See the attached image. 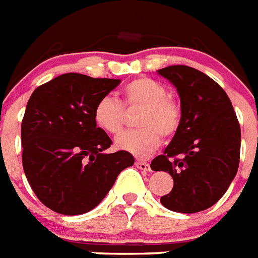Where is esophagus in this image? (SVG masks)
Wrapping results in <instances>:
<instances>
[{"instance_id": "1", "label": "esophagus", "mask_w": 258, "mask_h": 258, "mask_svg": "<svg viewBox=\"0 0 258 258\" xmlns=\"http://www.w3.org/2000/svg\"><path fill=\"white\" fill-rule=\"evenodd\" d=\"M136 166L141 170H150V165L148 162H144V161H137L136 162Z\"/></svg>"}]
</instances>
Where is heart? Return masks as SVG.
<instances>
[{
  "instance_id": "obj_1",
  "label": "heart",
  "mask_w": 258,
  "mask_h": 258,
  "mask_svg": "<svg viewBox=\"0 0 258 258\" xmlns=\"http://www.w3.org/2000/svg\"><path fill=\"white\" fill-rule=\"evenodd\" d=\"M122 100L105 96L94 106L97 127L108 135H118L125 122V108H142L137 118L141 129L125 132L116 139L119 150L145 158L153 153L164 140H170L180 129L182 112L180 104L168 96L162 84L149 77L136 78L121 90Z\"/></svg>"
}]
</instances>
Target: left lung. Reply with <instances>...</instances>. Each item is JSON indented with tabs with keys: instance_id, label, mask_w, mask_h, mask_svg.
I'll list each match as a JSON object with an SVG mask.
<instances>
[{
	"instance_id": "obj_1",
	"label": "left lung",
	"mask_w": 258,
	"mask_h": 258,
	"mask_svg": "<svg viewBox=\"0 0 258 258\" xmlns=\"http://www.w3.org/2000/svg\"><path fill=\"white\" fill-rule=\"evenodd\" d=\"M177 88L180 129L150 168L168 172L173 189L161 197L169 211L197 213L228 190L240 164L241 129L225 90L209 76L185 65L160 69Z\"/></svg>"
}]
</instances>
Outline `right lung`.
<instances>
[{
  "label": "right lung",
  "mask_w": 258,
  "mask_h": 258,
  "mask_svg": "<svg viewBox=\"0 0 258 258\" xmlns=\"http://www.w3.org/2000/svg\"><path fill=\"white\" fill-rule=\"evenodd\" d=\"M118 84L67 73L29 98L21 125L22 165L34 195L51 211L67 216L92 211L119 173L135 164L123 150L104 153L112 140L93 119L98 100Z\"/></svg>",
  "instance_id": "obj_1"
}]
</instances>
